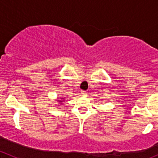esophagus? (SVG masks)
I'll use <instances>...</instances> for the list:
<instances>
[{
	"label": "esophagus",
	"mask_w": 158,
	"mask_h": 158,
	"mask_svg": "<svg viewBox=\"0 0 158 158\" xmlns=\"http://www.w3.org/2000/svg\"><path fill=\"white\" fill-rule=\"evenodd\" d=\"M81 94H82V96H86V95H87V92H86V91H82Z\"/></svg>",
	"instance_id": "esophagus-1"
}]
</instances>
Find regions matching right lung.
<instances>
[{
  "instance_id": "add662e5",
  "label": "right lung",
  "mask_w": 158,
  "mask_h": 158,
  "mask_svg": "<svg viewBox=\"0 0 158 158\" xmlns=\"http://www.w3.org/2000/svg\"><path fill=\"white\" fill-rule=\"evenodd\" d=\"M60 102H63V101H60Z\"/></svg>"
}]
</instances>
